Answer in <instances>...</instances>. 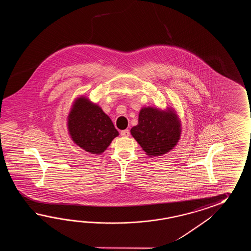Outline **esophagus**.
Wrapping results in <instances>:
<instances>
[{
	"label": "esophagus",
	"instance_id": "1",
	"mask_svg": "<svg viewBox=\"0 0 251 251\" xmlns=\"http://www.w3.org/2000/svg\"><path fill=\"white\" fill-rule=\"evenodd\" d=\"M120 133H121V135L124 136V137H127V136H129V134H130V132H129L128 129H126V130H122Z\"/></svg>",
	"mask_w": 251,
	"mask_h": 251
}]
</instances>
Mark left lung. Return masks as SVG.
Returning a JSON list of instances; mask_svg holds the SVG:
<instances>
[{
    "label": "left lung",
    "instance_id": "1",
    "mask_svg": "<svg viewBox=\"0 0 251 251\" xmlns=\"http://www.w3.org/2000/svg\"><path fill=\"white\" fill-rule=\"evenodd\" d=\"M131 134L149 157L161 156L176 146L181 135V121L174 108L144 107L139 112L138 124Z\"/></svg>",
    "mask_w": 251,
    "mask_h": 251
}]
</instances>
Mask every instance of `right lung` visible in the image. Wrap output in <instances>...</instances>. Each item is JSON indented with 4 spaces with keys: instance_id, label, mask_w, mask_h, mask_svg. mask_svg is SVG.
Returning <instances> with one entry per match:
<instances>
[{
    "instance_id": "right-lung-1",
    "label": "right lung",
    "mask_w": 251,
    "mask_h": 251,
    "mask_svg": "<svg viewBox=\"0 0 251 251\" xmlns=\"http://www.w3.org/2000/svg\"><path fill=\"white\" fill-rule=\"evenodd\" d=\"M67 129L73 142L92 154H101L119 134L101 107L84 96L76 98L73 103Z\"/></svg>"
}]
</instances>
